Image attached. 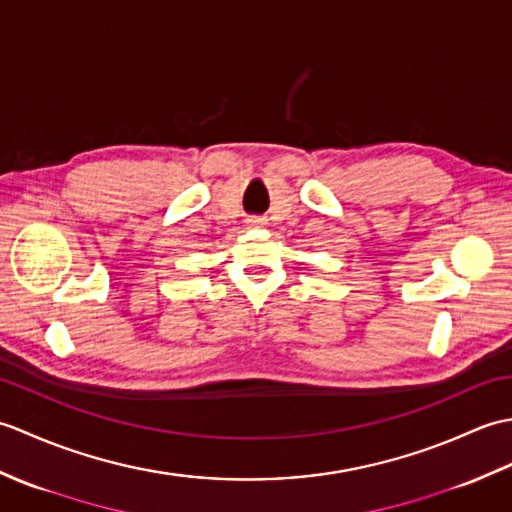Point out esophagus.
<instances>
[{
	"label": "esophagus",
	"mask_w": 512,
	"mask_h": 512,
	"mask_svg": "<svg viewBox=\"0 0 512 512\" xmlns=\"http://www.w3.org/2000/svg\"><path fill=\"white\" fill-rule=\"evenodd\" d=\"M246 224H248V226H264L266 220H264V217H248Z\"/></svg>",
	"instance_id": "1"
}]
</instances>
